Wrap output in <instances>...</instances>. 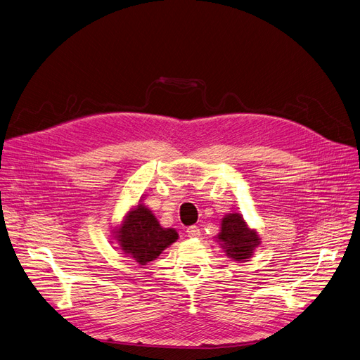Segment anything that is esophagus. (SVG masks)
Returning <instances> with one entry per match:
<instances>
[{
  "instance_id": "1",
  "label": "esophagus",
  "mask_w": 360,
  "mask_h": 360,
  "mask_svg": "<svg viewBox=\"0 0 360 360\" xmlns=\"http://www.w3.org/2000/svg\"><path fill=\"white\" fill-rule=\"evenodd\" d=\"M186 236H188L190 238H198L201 236V231L198 226H188L186 228Z\"/></svg>"
}]
</instances>
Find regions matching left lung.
<instances>
[{
    "instance_id": "left-lung-1",
    "label": "left lung",
    "mask_w": 360,
    "mask_h": 360,
    "mask_svg": "<svg viewBox=\"0 0 360 360\" xmlns=\"http://www.w3.org/2000/svg\"><path fill=\"white\" fill-rule=\"evenodd\" d=\"M214 238L226 256L237 262H247L253 257L255 250L260 244L257 231L250 228L237 212L228 213L221 219V232Z\"/></svg>"
}]
</instances>
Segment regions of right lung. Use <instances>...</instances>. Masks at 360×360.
I'll list each match as a JSON object with an SVG mask.
<instances>
[{
  "mask_svg": "<svg viewBox=\"0 0 360 360\" xmlns=\"http://www.w3.org/2000/svg\"><path fill=\"white\" fill-rule=\"evenodd\" d=\"M113 238L119 244L123 255H127L138 264H147L158 259L163 250L178 240V232L174 228H163L158 217L139 200L120 224L112 231Z\"/></svg>",
  "mask_w": 360,
  "mask_h": 360,
  "instance_id": "right-lung-1",
  "label": "right lung"
}]
</instances>
